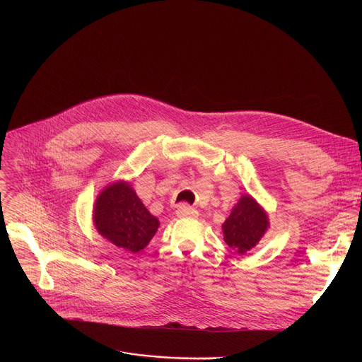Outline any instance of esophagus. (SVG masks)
Listing matches in <instances>:
<instances>
[{"label": "esophagus", "instance_id": "1", "mask_svg": "<svg viewBox=\"0 0 362 362\" xmlns=\"http://www.w3.org/2000/svg\"><path fill=\"white\" fill-rule=\"evenodd\" d=\"M176 214L179 218H197V215H199V212L194 208H192V206H189L186 203H182L177 206Z\"/></svg>", "mask_w": 362, "mask_h": 362}]
</instances>
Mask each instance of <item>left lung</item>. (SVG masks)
<instances>
[{
	"instance_id": "1",
	"label": "left lung",
	"mask_w": 362,
	"mask_h": 362,
	"mask_svg": "<svg viewBox=\"0 0 362 362\" xmlns=\"http://www.w3.org/2000/svg\"><path fill=\"white\" fill-rule=\"evenodd\" d=\"M268 216L250 196H243L223 223L225 242L243 255L253 249L268 229Z\"/></svg>"
}]
</instances>
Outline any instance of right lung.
Wrapping results in <instances>:
<instances>
[{
  "instance_id": "right-lung-1",
  "label": "right lung",
  "mask_w": 362,
  "mask_h": 362,
  "mask_svg": "<svg viewBox=\"0 0 362 362\" xmlns=\"http://www.w3.org/2000/svg\"><path fill=\"white\" fill-rule=\"evenodd\" d=\"M94 225L101 236L127 252H139L158 232L159 221L150 215L129 183L103 190L94 206Z\"/></svg>"
}]
</instances>
